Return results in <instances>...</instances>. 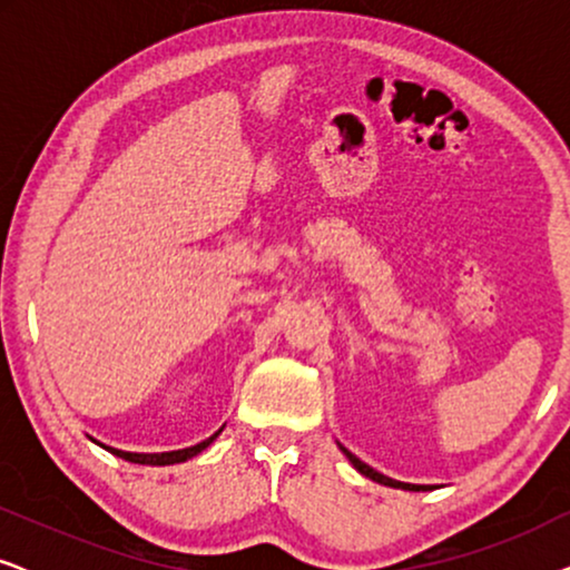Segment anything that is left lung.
Masks as SVG:
<instances>
[{
  "label": "left lung",
  "mask_w": 570,
  "mask_h": 570,
  "mask_svg": "<svg viewBox=\"0 0 570 570\" xmlns=\"http://www.w3.org/2000/svg\"><path fill=\"white\" fill-rule=\"evenodd\" d=\"M342 451H345V456L350 459V462H353V466L361 474H365V478H371L373 482H381V485H389V488H402V490H431V485H410V482H400V480H392V478H386V474H381V472H376L373 470V466H368L365 462H361V459H357L355 454H350V451L345 449V446H340Z\"/></svg>",
  "instance_id": "8db88e82"
}]
</instances>
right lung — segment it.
Returning <instances> with one entry per match:
<instances>
[{
    "label": "right lung",
    "mask_w": 570,
    "mask_h": 570,
    "mask_svg": "<svg viewBox=\"0 0 570 570\" xmlns=\"http://www.w3.org/2000/svg\"><path fill=\"white\" fill-rule=\"evenodd\" d=\"M217 435H220V431H217L215 435H209L207 441L197 443V446H189V449H181V451H166V454H131V451H119V449H111V446H104V449H108L116 456L127 459V462H131V464H160V466H166V464H178V462H186V459L197 456L202 449H207L209 443L217 439Z\"/></svg>",
    "instance_id": "obj_1"
}]
</instances>
